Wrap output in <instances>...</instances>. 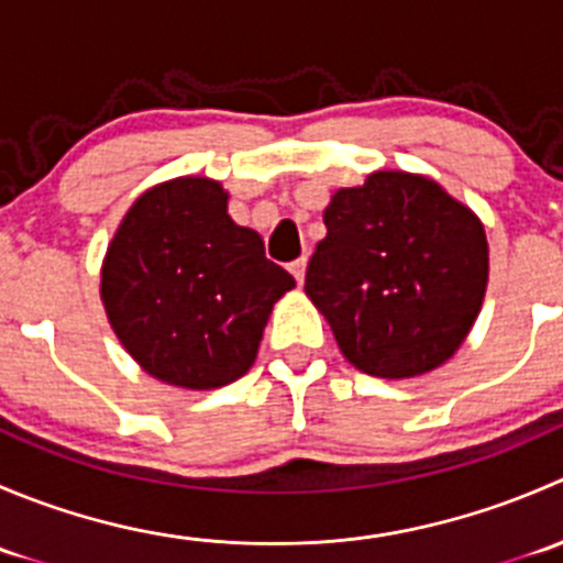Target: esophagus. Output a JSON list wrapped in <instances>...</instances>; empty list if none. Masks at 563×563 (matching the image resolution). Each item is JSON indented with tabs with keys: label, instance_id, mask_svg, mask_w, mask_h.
Here are the masks:
<instances>
[{
	"label": "esophagus",
	"instance_id": "esophagus-1",
	"mask_svg": "<svg viewBox=\"0 0 563 563\" xmlns=\"http://www.w3.org/2000/svg\"><path fill=\"white\" fill-rule=\"evenodd\" d=\"M305 269H308V258H297V261H291V264H288V272H291L294 275V280L297 283H302L305 280Z\"/></svg>",
	"mask_w": 563,
	"mask_h": 563
}]
</instances>
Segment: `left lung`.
<instances>
[{
  "label": "left lung",
  "mask_w": 563,
  "mask_h": 563,
  "mask_svg": "<svg viewBox=\"0 0 563 563\" xmlns=\"http://www.w3.org/2000/svg\"><path fill=\"white\" fill-rule=\"evenodd\" d=\"M305 294L356 371L413 378L463 345L487 288L479 218L439 181L376 172L323 209Z\"/></svg>",
  "instance_id": "obj_1"
}]
</instances>
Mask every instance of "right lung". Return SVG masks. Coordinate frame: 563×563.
Listing matches in <instances>:
<instances>
[{"mask_svg":"<svg viewBox=\"0 0 563 563\" xmlns=\"http://www.w3.org/2000/svg\"><path fill=\"white\" fill-rule=\"evenodd\" d=\"M297 286L229 218V192L179 176L135 198L100 272L119 343L157 382L218 389L245 376L272 305Z\"/></svg>","mask_w":563,"mask_h":563,"instance_id":"obj_1","label":"right lung"}]
</instances>
